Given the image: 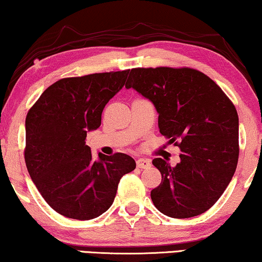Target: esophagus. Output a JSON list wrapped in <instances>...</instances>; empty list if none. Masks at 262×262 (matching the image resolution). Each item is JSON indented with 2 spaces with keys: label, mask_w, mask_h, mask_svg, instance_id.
I'll return each instance as SVG.
<instances>
[{
  "label": "esophagus",
  "mask_w": 262,
  "mask_h": 262,
  "mask_svg": "<svg viewBox=\"0 0 262 262\" xmlns=\"http://www.w3.org/2000/svg\"><path fill=\"white\" fill-rule=\"evenodd\" d=\"M136 164H137L138 168H143V169H146V168L151 167V161L148 159H138L136 161Z\"/></svg>",
  "instance_id": "1"
}]
</instances>
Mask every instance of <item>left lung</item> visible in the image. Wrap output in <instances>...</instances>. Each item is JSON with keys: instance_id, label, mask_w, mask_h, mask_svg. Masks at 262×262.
Here are the masks:
<instances>
[{"instance_id": "left-lung-1", "label": "left lung", "mask_w": 262, "mask_h": 262, "mask_svg": "<svg viewBox=\"0 0 262 262\" xmlns=\"http://www.w3.org/2000/svg\"><path fill=\"white\" fill-rule=\"evenodd\" d=\"M125 87L134 88L159 113L160 132L180 148V162L152 160L162 181L150 195L171 218L210 209L231 181L238 161V116L223 91L189 68H136Z\"/></svg>"}]
</instances>
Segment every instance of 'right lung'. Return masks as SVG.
Instances as JSON below:
<instances>
[{
    "mask_svg": "<svg viewBox=\"0 0 262 262\" xmlns=\"http://www.w3.org/2000/svg\"><path fill=\"white\" fill-rule=\"evenodd\" d=\"M130 70L69 77L55 82L26 117L25 161L45 202L68 218L88 221L106 212L118 184L136 168L126 154L98 159L85 145L101 125L106 103L124 87Z\"/></svg>",
    "mask_w": 262,
    "mask_h": 262,
    "instance_id": "1",
    "label": "right lung"
}]
</instances>
